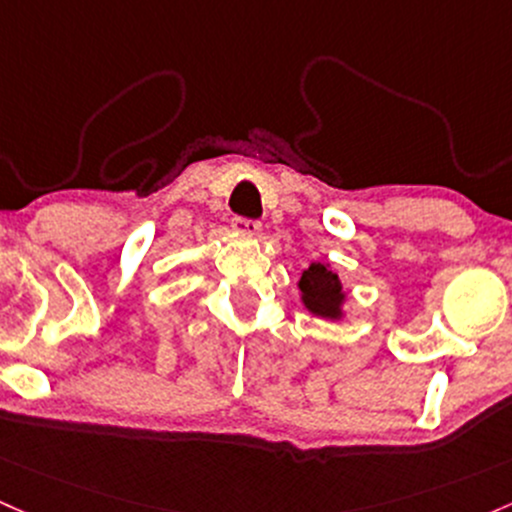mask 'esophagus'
I'll use <instances>...</instances> for the list:
<instances>
[{
    "label": "esophagus",
    "instance_id": "esophagus-1",
    "mask_svg": "<svg viewBox=\"0 0 512 512\" xmlns=\"http://www.w3.org/2000/svg\"><path fill=\"white\" fill-rule=\"evenodd\" d=\"M233 230L240 235H257L260 233V223L255 218H245V216H235L233 218Z\"/></svg>",
    "mask_w": 512,
    "mask_h": 512
}]
</instances>
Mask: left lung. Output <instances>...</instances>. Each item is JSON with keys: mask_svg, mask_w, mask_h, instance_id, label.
<instances>
[{"mask_svg": "<svg viewBox=\"0 0 512 512\" xmlns=\"http://www.w3.org/2000/svg\"><path fill=\"white\" fill-rule=\"evenodd\" d=\"M299 289L303 294V303L311 313L323 318H338L340 306L345 294H342V284L338 274L330 272L325 265H311L303 272Z\"/></svg>", "mask_w": 512, "mask_h": 512, "instance_id": "8db88e82", "label": "left lung"}]
</instances>
